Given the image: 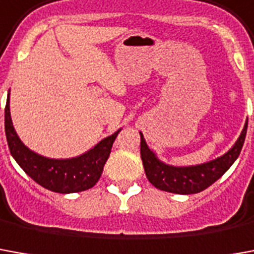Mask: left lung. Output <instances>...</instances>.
Masks as SVG:
<instances>
[{
	"mask_svg": "<svg viewBox=\"0 0 254 254\" xmlns=\"http://www.w3.org/2000/svg\"><path fill=\"white\" fill-rule=\"evenodd\" d=\"M248 121L239 134L235 144L221 157L201 165L192 166H173L159 161L157 155L148 148L143 134L140 133V154L144 166L145 176L154 187L173 192V194H196L201 192L230 169L242 150L246 137Z\"/></svg>",
	"mask_w": 254,
	"mask_h": 254,
	"instance_id": "8db88e82",
	"label": "left lung"
}]
</instances>
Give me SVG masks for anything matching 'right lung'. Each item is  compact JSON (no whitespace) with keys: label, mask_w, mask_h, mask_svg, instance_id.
Here are the masks:
<instances>
[{"label":"right lung","mask_w":254,"mask_h":254,"mask_svg":"<svg viewBox=\"0 0 254 254\" xmlns=\"http://www.w3.org/2000/svg\"><path fill=\"white\" fill-rule=\"evenodd\" d=\"M120 130L99 141L93 148H90L85 154H81L79 157L68 159L42 157L40 154L31 151L19 139L10 118L9 95L6 99L5 134L10 154L19 166L35 183L53 192L70 194L92 189L102 176L104 164L109 159L113 143Z\"/></svg>","instance_id":"right-lung-1"}]
</instances>
